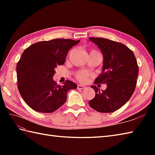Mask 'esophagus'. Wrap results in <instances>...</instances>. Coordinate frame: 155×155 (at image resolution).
<instances>
[{"mask_svg":"<svg viewBox=\"0 0 155 155\" xmlns=\"http://www.w3.org/2000/svg\"><path fill=\"white\" fill-rule=\"evenodd\" d=\"M77 88H78V89L82 90V89H85V88H86V87L83 86V85H82V84H78Z\"/></svg>","mask_w":155,"mask_h":155,"instance_id":"1","label":"esophagus"}]
</instances>
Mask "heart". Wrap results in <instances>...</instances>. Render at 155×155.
I'll return each mask as SVG.
<instances>
[{
	"instance_id": "b5f03b06",
	"label": "heart",
	"mask_w": 155,
	"mask_h": 155,
	"mask_svg": "<svg viewBox=\"0 0 155 155\" xmlns=\"http://www.w3.org/2000/svg\"><path fill=\"white\" fill-rule=\"evenodd\" d=\"M92 52H96V51H93ZM89 76H90V74L88 73V72L84 71H78L76 72L75 74L76 78H77V79L81 82L86 81L87 80V78L89 77Z\"/></svg>"
}]
</instances>
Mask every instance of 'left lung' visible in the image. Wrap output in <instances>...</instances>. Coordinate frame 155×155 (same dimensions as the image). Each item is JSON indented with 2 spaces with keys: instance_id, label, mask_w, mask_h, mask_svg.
Segmentation results:
<instances>
[{
  "instance_id": "left-lung-1",
  "label": "left lung",
  "mask_w": 155,
  "mask_h": 155,
  "mask_svg": "<svg viewBox=\"0 0 155 155\" xmlns=\"http://www.w3.org/2000/svg\"><path fill=\"white\" fill-rule=\"evenodd\" d=\"M103 55V72L94 84H107V88L100 91L91 86L95 97L89 101L91 108L99 113H112L119 109L130 99L135 90L139 72L133 52L126 45L107 38L90 37Z\"/></svg>"
}]
</instances>
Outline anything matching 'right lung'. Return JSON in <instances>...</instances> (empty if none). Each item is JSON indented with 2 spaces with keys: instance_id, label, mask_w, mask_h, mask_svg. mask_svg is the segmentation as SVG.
<instances>
[{
  "instance_id": "1",
  "label": "right lung",
  "mask_w": 155,
  "mask_h": 155,
  "mask_svg": "<svg viewBox=\"0 0 155 155\" xmlns=\"http://www.w3.org/2000/svg\"><path fill=\"white\" fill-rule=\"evenodd\" d=\"M80 42L57 38L31 45L16 65L17 87L23 100L35 111L51 113L67 101V92L77 85L66 81L58 85L53 80L54 68L62 65L68 51Z\"/></svg>"
}]
</instances>
